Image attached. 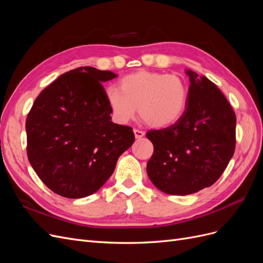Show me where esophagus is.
Here are the masks:
<instances>
[{
	"instance_id": "34e87169",
	"label": "esophagus",
	"mask_w": 263,
	"mask_h": 263,
	"mask_svg": "<svg viewBox=\"0 0 263 263\" xmlns=\"http://www.w3.org/2000/svg\"><path fill=\"white\" fill-rule=\"evenodd\" d=\"M134 134H135V137H136V139H140L145 136V132L139 130V129H134Z\"/></svg>"
}]
</instances>
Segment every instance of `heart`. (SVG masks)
<instances>
[{
	"label": "heart",
	"instance_id": "obj_1",
	"mask_svg": "<svg viewBox=\"0 0 263 263\" xmlns=\"http://www.w3.org/2000/svg\"><path fill=\"white\" fill-rule=\"evenodd\" d=\"M105 99L117 123L132 121L138 107L141 119L148 126L163 128L177 123L184 114L189 87L177 74L139 70L125 76L119 89L107 87Z\"/></svg>",
	"mask_w": 263,
	"mask_h": 263
}]
</instances>
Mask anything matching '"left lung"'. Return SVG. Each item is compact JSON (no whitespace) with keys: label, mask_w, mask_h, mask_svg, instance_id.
<instances>
[{"label":"left lung","mask_w":263,"mask_h":263,"mask_svg":"<svg viewBox=\"0 0 263 263\" xmlns=\"http://www.w3.org/2000/svg\"><path fill=\"white\" fill-rule=\"evenodd\" d=\"M185 73L190 87L184 114L166 128L146 134L154 145L148 177L170 195L193 194L213 185L236 146V115L225 95L206 77L192 70Z\"/></svg>","instance_id":"obj_1"}]
</instances>
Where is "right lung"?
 I'll return each instance as SVG.
<instances>
[{
    "mask_svg": "<svg viewBox=\"0 0 263 263\" xmlns=\"http://www.w3.org/2000/svg\"><path fill=\"white\" fill-rule=\"evenodd\" d=\"M116 77L80 67L61 74L35 100L26 118L27 156L55 194L81 198L95 193L134 144L132 127L110 121L102 82Z\"/></svg>",
    "mask_w": 263,
    "mask_h": 263,
    "instance_id": "1",
    "label": "right lung"
}]
</instances>
